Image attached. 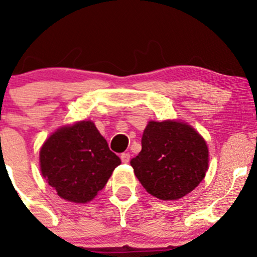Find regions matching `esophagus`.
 Instances as JSON below:
<instances>
[{
	"label": "esophagus",
	"mask_w": 257,
	"mask_h": 257,
	"mask_svg": "<svg viewBox=\"0 0 257 257\" xmlns=\"http://www.w3.org/2000/svg\"><path fill=\"white\" fill-rule=\"evenodd\" d=\"M120 159H122L123 163H129V161H131V155L126 152L122 153V155H120Z\"/></svg>",
	"instance_id": "34e87169"
}]
</instances>
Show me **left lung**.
I'll return each mask as SVG.
<instances>
[{
  "label": "left lung",
  "mask_w": 257,
  "mask_h": 257,
  "mask_svg": "<svg viewBox=\"0 0 257 257\" xmlns=\"http://www.w3.org/2000/svg\"><path fill=\"white\" fill-rule=\"evenodd\" d=\"M141 152L131 161L144 188L163 200L179 199L193 191L208 170V147L186 123L149 122Z\"/></svg>",
  "instance_id": "obj_1"
}]
</instances>
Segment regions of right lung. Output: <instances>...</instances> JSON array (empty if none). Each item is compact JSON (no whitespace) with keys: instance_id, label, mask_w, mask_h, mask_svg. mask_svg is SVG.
I'll return each instance as SVG.
<instances>
[{"instance_id":"1","label":"right lung","mask_w":257,"mask_h":257,"mask_svg":"<svg viewBox=\"0 0 257 257\" xmlns=\"http://www.w3.org/2000/svg\"><path fill=\"white\" fill-rule=\"evenodd\" d=\"M40 162L48 184L61 198L75 203L93 199L120 164L89 120L58 129L41 149Z\"/></svg>"}]
</instances>
